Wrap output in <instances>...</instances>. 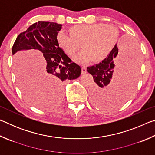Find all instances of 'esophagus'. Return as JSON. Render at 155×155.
Wrapping results in <instances>:
<instances>
[{"label":"esophagus","mask_w":155,"mask_h":155,"mask_svg":"<svg viewBox=\"0 0 155 155\" xmlns=\"http://www.w3.org/2000/svg\"><path fill=\"white\" fill-rule=\"evenodd\" d=\"M87 72V68H86L85 66H83L81 68V74H84Z\"/></svg>","instance_id":"obj_1"}]
</instances>
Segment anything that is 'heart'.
<instances>
[{"label":"heart","mask_w":155,"mask_h":155,"mask_svg":"<svg viewBox=\"0 0 155 155\" xmlns=\"http://www.w3.org/2000/svg\"><path fill=\"white\" fill-rule=\"evenodd\" d=\"M68 31L70 35L59 31L56 36L57 42L70 57L75 55L81 45L83 51L76 57V60L82 64L91 61L94 64L103 61L117 38L116 29L104 24L76 25L70 27Z\"/></svg>","instance_id":"obj_1"}]
</instances>
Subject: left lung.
Wrapping results in <instances>:
<instances>
[{
  "label": "left lung",
  "mask_w": 155,
  "mask_h": 155,
  "mask_svg": "<svg viewBox=\"0 0 155 155\" xmlns=\"http://www.w3.org/2000/svg\"><path fill=\"white\" fill-rule=\"evenodd\" d=\"M140 52L137 46L125 41L121 54L117 44L103 61L87 67L93 76L95 85L90 91L92 103L104 108L117 107L124 103L132 94L137 83L140 68ZM121 60L119 71L110 83L117 61Z\"/></svg>",
  "instance_id": "obj_1"
}]
</instances>
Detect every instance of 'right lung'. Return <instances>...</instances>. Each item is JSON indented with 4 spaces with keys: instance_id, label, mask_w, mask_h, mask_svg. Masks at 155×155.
Masks as SVG:
<instances>
[{
    "instance_id": "right-lung-1",
    "label": "right lung",
    "mask_w": 155,
    "mask_h": 155,
    "mask_svg": "<svg viewBox=\"0 0 155 155\" xmlns=\"http://www.w3.org/2000/svg\"><path fill=\"white\" fill-rule=\"evenodd\" d=\"M62 25L56 22H35L17 37L12 47V54L20 51L36 49L43 53L46 65L40 79L35 81L32 89L24 82L21 90L34 105L47 108L60 103L62 98V83L79 77L81 68L72 62L56 40ZM31 90L28 91L27 90Z\"/></svg>"
}]
</instances>
